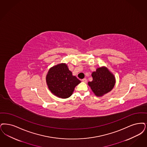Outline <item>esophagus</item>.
<instances>
[{"label": "esophagus", "instance_id": "obj_1", "mask_svg": "<svg viewBox=\"0 0 147 147\" xmlns=\"http://www.w3.org/2000/svg\"><path fill=\"white\" fill-rule=\"evenodd\" d=\"M82 82H87V79L86 78L83 79H82Z\"/></svg>", "mask_w": 147, "mask_h": 147}]
</instances>
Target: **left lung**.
Wrapping results in <instances>:
<instances>
[{"label":"left lung","mask_w":147,"mask_h":147,"mask_svg":"<svg viewBox=\"0 0 147 147\" xmlns=\"http://www.w3.org/2000/svg\"><path fill=\"white\" fill-rule=\"evenodd\" d=\"M93 80L88 85L94 94L100 97L111 91L115 84V78L106 67L98 68L92 73Z\"/></svg>","instance_id":"8db88e82"}]
</instances>
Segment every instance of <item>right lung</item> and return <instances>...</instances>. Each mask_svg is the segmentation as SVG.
I'll return each instance as SVG.
<instances>
[{
	"label": "right lung",
	"mask_w": 147,
	"mask_h": 147,
	"mask_svg": "<svg viewBox=\"0 0 147 147\" xmlns=\"http://www.w3.org/2000/svg\"><path fill=\"white\" fill-rule=\"evenodd\" d=\"M46 81L53 94L61 98H67L73 94L74 88L81 82L72 75L65 63L51 67L47 73Z\"/></svg>",
	"instance_id": "obj_1"
}]
</instances>
